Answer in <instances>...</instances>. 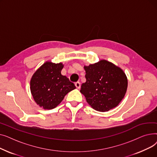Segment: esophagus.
<instances>
[{
	"label": "esophagus",
	"mask_w": 157,
	"mask_h": 157,
	"mask_svg": "<svg viewBox=\"0 0 157 157\" xmlns=\"http://www.w3.org/2000/svg\"><path fill=\"white\" fill-rule=\"evenodd\" d=\"M75 86L78 89H79L81 87V83H79V82H76V83H75Z\"/></svg>",
	"instance_id": "34e87169"
}]
</instances>
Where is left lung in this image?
Masks as SVG:
<instances>
[{
	"label": "left lung",
	"mask_w": 157,
	"mask_h": 157,
	"mask_svg": "<svg viewBox=\"0 0 157 157\" xmlns=\"http://www.w3.org/2000/svg\"><path fill=\"white\" fill-rule=\"evenodd\" d=\"M86 82L80 92L92 108L101 112L117 107L124 97L128 86L127 78L121 69L102 60L84 66Z\"/></svg>",
	"instance_id": "8db88e82"
}]
</instances>
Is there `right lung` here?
<instances>
[{
	"label": "right lung",
	"instance_id": "add662e5",
	"mask_svg": "<svg viewBox=\"0 0 157 157\" xmlns=\"http://www.w3.org/2000/svg\"><path fill=\"white\" fill-rule=\"evenodd\" d=\"M62 63L46 62L35 72L30 80V91L35 102L44 109H52L64 97L76 88L65 76L62 75Z\"/></svg>",
	"mask_w": 157,
	"mask_h": 157
}]
</instances>
